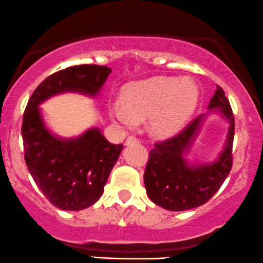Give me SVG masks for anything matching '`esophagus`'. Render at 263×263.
Returning <instances> with one entry per match:
<instances>
[{
    "label": "esophagus",
    "instance_id": "esophagus-1",
    "mask_svg": "<svg viewBox=\"0 0 263 263\" xmlns=\"http://www.w3.org/2000/svg\"><path fill=\"white\" fill-rule=\"evenodd\" d=\"M137 142H139L138 138H136V137H129V138L126 139V142H125V144H126V146H129V144H132V143H137Z\"/></svg>",
    "mask_w": 263,
    "mask_h": 263
}]
</instances>
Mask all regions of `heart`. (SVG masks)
I'll use <instances>...</instances> for the list:
<instances>
[{
	"label": "heart",
	"instance_id": "1",
	"mask_svg": "<svg viewBox=\"0 0 263 263\" xmlns=\"http://www.w3.org/2000/svg\"><path fill=\"white\" fill-rule=\"evenodd\" d=\"M199 97V89L191 80L152 77L127 84L122 89L121 102L109 107V115L124 125L149 117L151 133L169 137L191 119Z\"/></svg>",
	"mask_w": 263,
	"mask_h": 263
}]
</instances>
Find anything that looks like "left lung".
Wrapping results in <instances>:
<instances>
[{"instance_id": "obj_1", "label": "left lung", "mask_w": 263, "mask_h": 263, "mask_svg": "<svg viewBox=\"0 0 263 263\" xmlns=\"http://www.w3.org/2000/svg\"><path fill=\"white\" fill-rule=\"evenodd\" d=\"M208 109L206 114L190 122L181 133L159 142L149 151L144 186L149 199L161 208L182 212L205 204L218 191L231 171L234 114L218 85ZM213 111L221 114L229 125L224 149L212 163H191L185 156L198 135L204 117Z\"/></svg>"}]
</instances>
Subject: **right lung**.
<instances>
[{
	"label": "right lung",
	"mask_w": 263,
	"mask_h": 263,
	"mask_svg": "<svg viewBox=\"0 0 263 263\" xmlns=\"http://www.w3.org/2000/svg\"><path fill=\"white\" fill-rule=\"evenodd\" d=\"M111 72L94 64L55 72L37 86L24 111L22 137L27 167L45 197L62 211H81L98 201L124 146L109 143L98 127L74 138L57 136L45 124L40 106L64 92L96 98Z\"/></svg>",
	"instance_id": "obj_1"
}]
</instances>
